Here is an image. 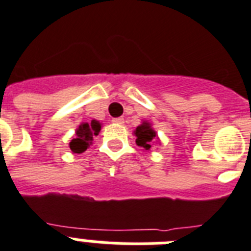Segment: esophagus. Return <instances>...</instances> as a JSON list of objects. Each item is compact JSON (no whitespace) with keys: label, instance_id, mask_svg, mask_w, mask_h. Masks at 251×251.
<instances>
[{"label":"esophagus","instance_id":"obj_1","mask_svg":"<svg viewBox=\"0 0 251 251\" xmlns=\"http://www.w3.org/2000/svg\"><path fill=\"white\" fill-rule=\"evenodd\" d=\"M112 123L117 124V125H123L125 121H124V117H115V119H112Z\"/></svg>","mask_w":251,"mask_h":251}]
</instances>
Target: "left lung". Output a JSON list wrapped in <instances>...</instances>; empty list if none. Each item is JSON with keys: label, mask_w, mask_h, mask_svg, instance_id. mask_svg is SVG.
<instances>
[{"label": "left lung", "mask_w": 251, "mask_h": 251, "mask_svg": "<svg viewBox=\"0 0 251 251\" xmlns=\"http://www.w3.org/2000/svg\"><path fill=\"white\" fill-rule=\"evenodd\" d=\"M132 134L136 137V145L142 148L144 151H151L153 145H161L157 132L153 130L152 124L146 120H142V123L132 131Z\"/></svg>", "instance_id": "obj_1"}]
</instances>
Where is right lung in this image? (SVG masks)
<instances>
[{
	"label": "right lung",
	"instance_id": "1",
	"mask_svg": "<svg viewBox=\"0 0 251 251\" xmlns=\"http://www.w3.org/2000/svg\"><path fill=\"white\" fill-rule=\"evenodd\" d=\"M102 124L98 120H91L90 123H81L76 128L75 136L70 141V149L72 153H82L92 145L94 136L99 135Z\"/></svg>",
	"mask_w": 251,
	"mask_h": 251
}]
</instances>
